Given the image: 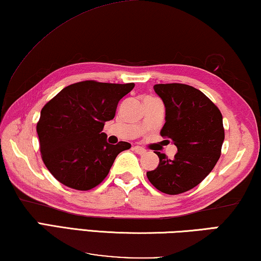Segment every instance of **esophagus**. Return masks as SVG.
<instances>
[{
    "label": "esophagus",
    "mask_w": 261,
    "mask_h": 261,
    "mask_svg": "<svg viewBox=\"0 0 261 261\" xmlns=\"http://www.w3.org/2000/svg\"><path fill=\"white\" fill-rule=\"evenodd\" d=\"M134 150H135V152L136 153H138V154H144V153H145L146 152V150H145V148H144V147H142V146H135L134 147Z\"/></svg>",
    "instance_id": "1"
}]
</instances>
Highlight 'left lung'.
Listing matches in <instances>:
<instances>
[{
    "label": "left lung",
    "mask_w": 261,
    "mask_h": 261,
    "mask_svg": "<svg viewBox=\"0 0 261 261\" xmlns=\"http://www.w3.org/2000/svg\"><path fill=\"white\" fill-rule=\"evenodd\" d=\"M166 116L160 131L177 147L174 158L154 152L159 165L146 173L154 187L168 195L187 192L202 182L220 159L224 127L220 109L205 95L184 84L154 85Z\"/></svg>",
    "instance_id": "1"
}]
</instances>
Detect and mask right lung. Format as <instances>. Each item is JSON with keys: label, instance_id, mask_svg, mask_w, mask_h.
Masks as SVG:
<instances>
[{"label": "right lung", "instance_id": "add662e5", "mask_svg": "<svg viewBox=\"0 0 261 261\" xmlns=\"http://www.w3.org/2000/svg\"><path fill=\"white\" fill-rule=\"evenodd\" d=\"M134 87L81 81L65 87L43 107L37 123L41 159L59 182L76 190L96 187L118 153L131 147L126 142L111 145L102 130Z\"/></svg>", "mask_w": 261, "mask_h": 261}]
</instances>
